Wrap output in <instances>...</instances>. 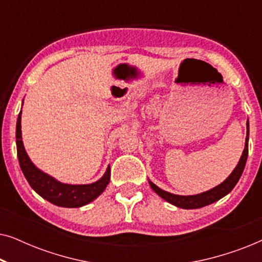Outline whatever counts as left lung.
Listing matches in <instances>:
<instances>
[{"mask_svg": "<svg viewBox=\"0 0 262 262\" xmlns=\"http://www.w3.org/2000/svg\"><path fill=\"white\" fill-rule=\"evenodd\" d=\"M247 128H248V131H247L246 146H245V150H243L241 159H239V162L237 166H236L234 171L229 175L227 180L222 182L221 185L216 186V187L210 189V191L200 193V194H196V195L171 194V193H168L166 191H163V189L159 188L155 184H152V182H149L150 186H151V188L161 196V198H163L164 200H167L168 203L173 204L175 206L181 207V209H199V207L206 206L209 205V204H212L214 202H217V200H220L221 198H223L224 195H227L228 193L235 187V185L237 184L239 178H241L243 169H245L247 157H248V136H249L248 123H247Z\"/></svg>", "mask_w": 262, "mask_h": 262, "instance_id": "left-lung-1", "label": "left lung"}]
</instances>
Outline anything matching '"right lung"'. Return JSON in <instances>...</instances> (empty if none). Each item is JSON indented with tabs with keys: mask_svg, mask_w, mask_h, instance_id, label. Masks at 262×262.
Listing matches in <instances>:
<instances>
[{
	"mask_svg": "<svg viewBox=\"0 0 262 262\" xmlns=\"http://www.w3.org/2000/svg\"><path fill=\"white\" fill-rule=\"evenodd\" d=\"M16 150L17 159L21 170L31 185V187L39 195L62 207H80L91 203L101 194L106 186L108 185L111 178V168H107L106 173L99 181L91 185H67L60 184L48 174L39 170L25 151L23 141H21V112L16 121Z\"/></svg>",
	"mask_w": 262,
	"mask_h": 262,
	"instance_id": "add662e5",
	"label": "right lung"
}]
</instances>
